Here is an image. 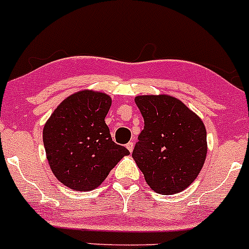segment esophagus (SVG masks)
I'll list each match as a JSON object with an SVG mask.
<instances>
[{"label": "esophagus", "instance_id": "obj_1", "mask_svg": "<svg viewBox=\"0 0 249 249\" xmlns=\"http://www.w3.org/2000/svg\"><path fill=\"white\" fill-rule=\"evenodd\" d=\"M125 147L128 148V151H129V152H133V148H134V142H129L127 145H125Z\"/></svg>", "mask_w": 249, "mask_h": 249}]
</instances>
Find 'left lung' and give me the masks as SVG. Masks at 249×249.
<instances>
[{
	"label": "left lung",
	"mask_w": 249,
	"mask_h": 249,
	"mask_svg": "<svg viewBox=\"0 0 249 249\" xmlns=\"http://www.w3.org/2000/svg\"><path fill=\"white\" fill-rule=\"evenodd\" d=\"M143 117L133 158L155 192L171 196L186 189L200 173L207 153L202 121L181 101L165 96H138Z\"/></svg>",
	"instance_id": "1"
}]
</instances>
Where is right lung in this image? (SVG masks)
I'll use <instances>...</instances> for the list:
<instances>
[{
  "label": "right lung",
  "mask_w": 249,
  "mask_h": 249,
  "mask_svg": "<svg viewBox=\"0 0 249 249\" xmlns=\"http://www.w3.org/2000/svg\"><path fill=\"white\" fill-rule=\"evenodd\" d=\"M111 98L80 91L62 102L43 129V142L53 175L75 191L97 188L110 170L129 155L112 142L106 119Z\"/></svg>",
  "instance_id": "add662e5"
}]
</instances>
